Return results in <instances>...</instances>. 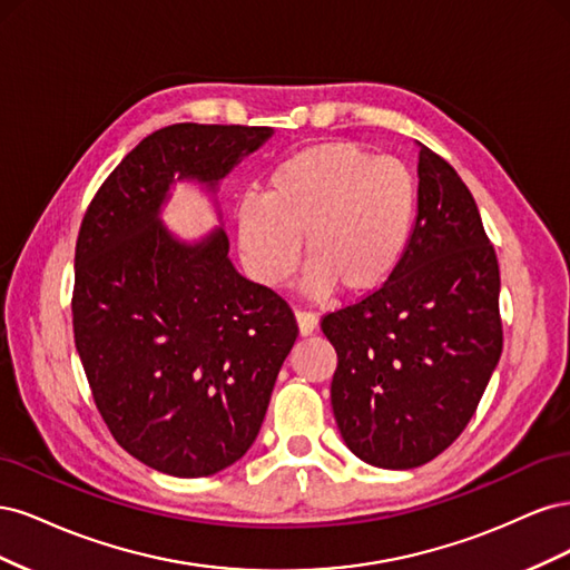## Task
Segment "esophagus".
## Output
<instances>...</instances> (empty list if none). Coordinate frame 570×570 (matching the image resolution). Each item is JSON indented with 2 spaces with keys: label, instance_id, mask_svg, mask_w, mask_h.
<instances>
[{
  "label": "esophagus",
  "instance_id": "34e87169",
  "mask_svg": "<svg viewBox=\"0 0 570 570\" xmlns=\"http://www.w3.org/2000/svg\"><path fill=\"white\" fill-rule=\"evenodd\" d=\"M295 318H297V327H299V335H302V337H308V335H314V333H316L318 318H316L314 314L297 312V314H295Z\"/></svg>",
  "mask_w": 570,
  "mask_h": 570
}]
</instances>
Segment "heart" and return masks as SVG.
<instances>
[{
	"label": "heart",
	"instance_id": "obj_1",
	"mask_svg": "<svg viewBox=\"0 0 570 570\" xmlns=\"http://www.w3.org/2000/svg\"><path fill=\"white\" fill-rule=\"evenodd\" d=\"M416 202L402 161L375 159L356 142L312 145L271 170L262 199L239 204L237 249L256 283L281 287L297 271L302 243L308 297L337 287L366 297L400 268Z\"/></svg>",
	"mask_w": 570,
	"mask_h": 570
}]
</instances>
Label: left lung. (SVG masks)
Listing matches in <instances>:
<instances>
[{"instance_id": "left-lung-1", "label": "left lung", "mask_w": 570, "mask_h": 570, "mask_svg": "<svg viewBox=\"0 0 570 570\" xmlns=\"http://www.w3.org/2000/svg\"><path fill=\"white\" fill-rule=\"evenodd\" d=\"M419 151V206L392 278L321 323L337 352L333 413L377 469L435 459L469 425L502 356L499 264L456 170Z\"/></svg>"}]
</instances>
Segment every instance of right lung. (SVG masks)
Listing matches in <instances>:
<instances>
[{
    "label": "right lung",
    "instance_id": "add662e5",
    "mask_svg": "<svg viewBox=\"0 0 570 570\" xmlns=\"http://www.w3.org/2000/svg\"><path fill=\"white\" fill-rule=\"evenodd\" d=\"M273 128L176 124L151 132L99 187L76 245V350L101 419L149 469L204 478L247 454L297 340L289 306L239 275L223 226H164L178 183L218 185Z\"/></svg>",
    "mask_w": 570,
    "mask_h": 570
}]
</instances>
